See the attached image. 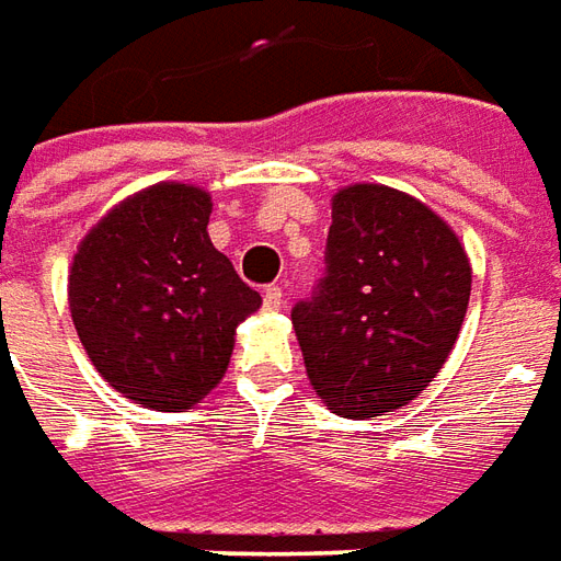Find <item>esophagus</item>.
<instances>
[{"label": "esophagus", "mask_w": 561, "mask_h": 561, "mask_svg": "<svg viewBox=\"0 0 561 561\" xmlns=\"http://www.w3.org/2000/svg\"><path fill=\"white\" fill-rule=\"evenodd\" d=\"M262 305H265L268 311H280V308L287 305V296H284V289H280V287H265V293H262Z\"/></svg>", "instance_id": "esophagus-1"}]
</instances>
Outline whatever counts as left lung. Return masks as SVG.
<instances>
[{
	"mask_svg": "<svg viewBox=\"0 0 561 561\" xmlns=\"http://www.w3.org/2000/svg\"><path fill=\"white\" fill-rule=\"evenodd\" d=\"M468 296V256L435 210L380 184L341 190L323 277L293 308L311 387L347 420L408 404L447 363Z\"/></svg>",
	"mask_w": 561,
	"mask_h": 561,
	"instance_id": "1",
	"label": "left lung"
}]
</instances>
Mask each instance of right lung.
<instances>
[{
	"label": "right lung",
	"mask_w": 561,
	"mask_h": 561,
	"mask_svg": "<svg viewBox=\"0 0 561 561\" xmlns=\"http://www.w3.org/2000/svg\"><path fill=\"white\" fill-rule=\"evenodd\" d=\"M210 196L157 184L83 238L71 320L96 371L126 399L181 411L220 383L236 325L262 305L208 238Z\"/></svg>",
	"instance_id": "right-lung-1"
}]
</instances>
